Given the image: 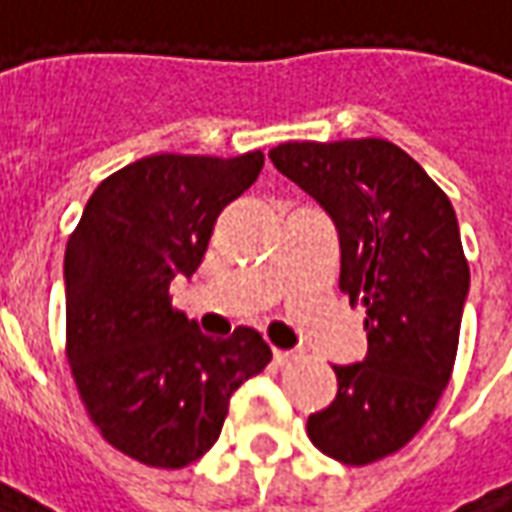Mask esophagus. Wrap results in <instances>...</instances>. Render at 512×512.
Masks as SVG:
<instances>
[{"label":"esophagus","instance_id":"34e87169","mask_svg":"<svg viewBox=\"0 0 512 512\" xmlns=\"http://www.w3.org/2000/svg\"><path fill=\"white\" fill-rule=\"evenodd\" d=\"M299 359V354H293V351H274V362H277L279 367L290 365V362H296Z\"/></svg>","mask_w":512,"mask_h":512}]
</instances>
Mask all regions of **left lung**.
<instances>
[{
	"label": "left lung",
	"instance_id": "8db88e82",
	"mask_svg": "<svg viewBox=\"0 0 512 512\" xmlns=\"http://www.w3.org/2000/svg\"><path fill=\"white\" fill-rule=\"evenodd\" d=\"M268 158L332 216L340 290L367 310V356L334 365L337 397L307 419L334 461L365 466L417 436L450 384L469 263L447 194L386 139L285 142Z\"/></svg>",
	"mask_w": 512,
	"mask_h": 512
}]
</instances>
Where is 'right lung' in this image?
<instances>
[{
	"instance_id": "1",
	"label": "right lung",
	"mask_w": 512,
	"mask_h": 512,
	"mask_svg": "<svg viewBox=\"0 0 512 512\" xmlns=\"http://www.w3.org/2000/svg\"><path fill=\"white\" fill-rule=\"evenodd\" d=\"M263 153H156L101 180L65 249V356L115 450L183 469L211 450L230 397L271 362L238 326L213 340L172 307L169 282L202 263L213 224L260 175Z\"/></svg>"
}]
</instances>
